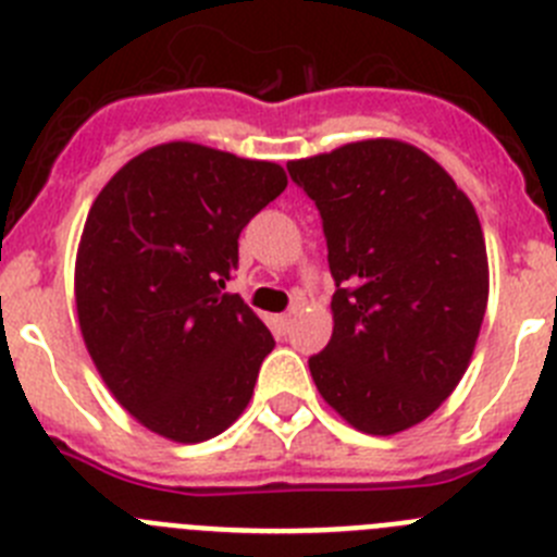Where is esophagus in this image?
<instances>
[{"label": "esophagus", "mask_w": 557, "mask_h": 557, "mask_svg": "<svg viewBox=\"0 0 557 557\" xmlns=\"http://www.w3.org/2000/svg\"><path fill=\"white\" fill-rule=\"evenodd\" d=\"M272 324L277 326L280 332H288L290 330V324H294V313H283V315H274L272 319Z\"/></svg>", "instance_id": "esophagus-1"}]
</instances>
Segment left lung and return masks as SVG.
<instances>
[{"label":"left lung","mask_w":557,"mask_h":557,"mask_svg":"<svg viewBox=\"0 0 557 557\" xmlns=\"http://www.w3.org/2000/svg\"><path fill=\"white\" fill-rule=\"evenodd\" d=\"M324 220L332 337L310 357L321 398L362 434L429 418L475 351L490 261L470 197L429 153L362 139L288 161Z\"/></svg>","instance_id":"8db88e82"}]
</instances>
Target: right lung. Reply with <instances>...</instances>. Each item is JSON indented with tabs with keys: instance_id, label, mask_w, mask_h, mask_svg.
<instances>
[{
	"instance_id": "add662e5",
	"label": "right lung",
	"mask_w": 557,
	"mask_h": 557,
	"mask_svg": "<svg viewBox=\"0 0 557 557\" xmlns=\"http://www.w3.org/2000/svg\"><path fill=\"white\" fill-rule=\"evenodd\" d=\"M288 186L274 161L164 143L98 191L76 249L85 346L117 404L173 443L238 420L274 337L236 294L238 233Z\"/></svg>"
}]
</instances>
